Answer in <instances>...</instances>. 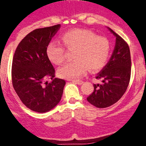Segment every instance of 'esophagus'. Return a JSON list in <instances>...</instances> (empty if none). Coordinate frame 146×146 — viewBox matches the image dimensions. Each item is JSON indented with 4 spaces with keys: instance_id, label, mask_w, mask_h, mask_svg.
Instances as JSON below:
<instances>
[{
    "instance_id": "34e87169",
    "label": "esophagus",
    "mask_w": 146,
    "mask_h": 146,
    "mask_svg": "<svg viewBox=\"0 0 146 146\" xmlns=\"http://www.w3.org/2000/svg\"><path fill=\"white\" fill-rule=\"evenodd\" d=\"M72 82H75L76 84H78V85H81V84L83 83V81L82 80H72Z\"/></svg>"
}]
</instances>
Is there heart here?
Listing matches in <instances>:
<instances>
[{
  "label": "heart",
  "instance_id": "1",
  "mask_svg": "<svg viewBox=\"0 0 146 146\" xmlns=\"http://www.w3.org/2000/svg\"><path fill=\"white\" fill-rule=\"evenodd\" d=\"M61 39L65 46L74 50V61L66 64L58 70L60 77L77 79L85 76L88 69L98 71L104 67L109 59L110 44L103 36L90 30L73 29L64 32ZM46 55L54 64H62L66 58L64 46L56 41L51 42L46 47Z\"/></svg>",
  "mask_w": 146,
  "mask_h": 146
}]
</instances>
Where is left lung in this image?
Here are the masks:
<instances>
[{"instance_id": "8db88e82", "label": "left lung", "mask_w": 146, "mask_h": 146, "mask_svg": "<svg viewBox=\"0 0 146 146\" xmlns=\"http://www.w3.org/2000/svg\"><path fill=\"white\" fill-rule=\"evenodd\" d=\"M116 44L110 61L97 76L102 83L94 84V91L87 100L98 108H106L121 99L129 84L131 71L130 49L126 41L111 29Z\"/></svg>"}]
</instances>
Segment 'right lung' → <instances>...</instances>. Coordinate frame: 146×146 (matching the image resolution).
I'll return each mask as SVG.
<instances>
[{
    "label": "right lung",
    "instance_id": "1",
    "mask_svg": "<svg viewBox=\"0 0 146 146\" xmlns=\"http://www.w3.org/2000/svg\"><path fill=\"white\" fill-rule=\"evenodd\" d=\"M60 25L29 32L16 48L12 63V82L22 102L39 113L50 111L61 99L66 81L55 78L46 55L47 45ZM52 80L48 82V80Z\"/></svg>",
    "mask_w": 146,
    "mask_h": 146
}]
</instances>
